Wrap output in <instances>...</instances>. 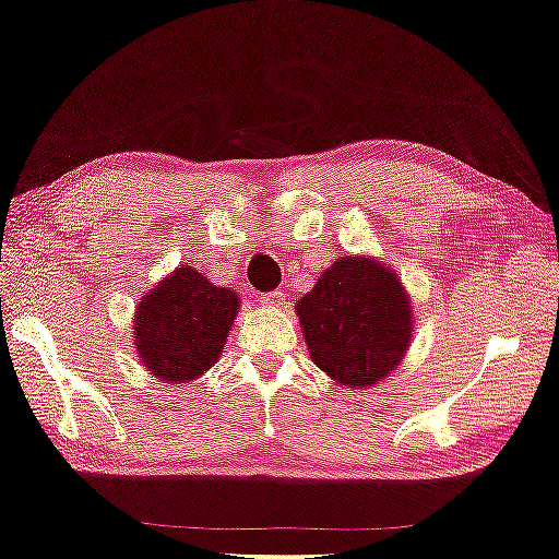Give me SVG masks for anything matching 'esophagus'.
Listing matches in <instances>:
<instances>
[{
	"mask_svg": "<svg viewBox=\"0 0 559 559\" xmlns=\"http://www.w3.org/2000/svg\"><path fill=\"white\" fill-rule=\"evenodd\" d=\"M261 301L271 308H281V306H286V294H283V290H271V294L261 296Z\"/></svg>",
	"mask_w": 559,
	"mask_h": 559,
	"instance_id": "esophagus-1",
	"label": "esophagus"
}]
</instances>
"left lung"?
Returning a JSON list of instances; mask_svg holds the SVG:
<instances>
[{"label":"left lung","instance_id":"1","mask_svg":"<svg viewBox=\"0 0 559 559\" xmlns=\"http://www.w3.org/2000/svg\"><path fill=\"white\" fill-rule=\"evenodd\" d=\"M296 316L311 361L346 389L377 386L409 354L412 296L373 255L336 258L298 298Z\"/></svg>","mask_w":559,"mask_h":559}]
</instances>
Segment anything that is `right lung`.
I'll return each mask as SVG.
<instances>
[{"mask_svg":"<svg viewBox=\"0 0 559 559\" xmlns=\"http://www.w3.org/2000/svg\"><path fill=\"white\" fill-rule=\"evenodd\" d=\"M240 308L238 294L180 265L138 298L132 344L163 384H188L221 359Z\"/></svg>","mask_w":559,"mask_h":559,"instance_id":"obj_1","label":"right lung"}]
</instances>
